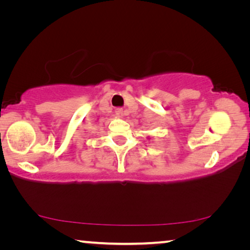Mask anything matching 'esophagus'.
Wrapping results in <instances>:
<instances>
[{"instance_id":"obj_1","label":"esophagus","mask_w":250,"mask_h":250,"mask_svg":"<svg viewBox=\"0 0 250 250\" xmlns=\"http://www.w3.org/2000/svg\"><path fill=\"white\" fill-rule=\"evenodd\" d=\"M116 115H117L118 117L122 118V117L125 116V110L122 109V108H117V109H116Z\"/></svg>"}]
</instances>
